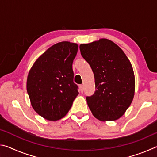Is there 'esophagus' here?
<instances>
[{"instance_id": "esophagus-1", "label": "esophagus", "mask_w": 157, "mask_h": 157, "mask_svg": "<svg viewBox=\"0 0 157 157\" xmlns=\"http://www.w3.org/2000/svg\"><path fill=\"white\" fill-rule=\"evenodd\" d=\"M79 90H80V91L82 93L84 91V86L83 85H79Z\"/></svg>"}]
</instances>
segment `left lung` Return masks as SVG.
I'll use <instances>...</instances> for the list:
<instances>
[{"instance_id": "1", "label": "left lung", "mask_w": 157, "mask_h": 157, "mask_svg": "<svg viewBox=\"0 0 157 157\" xmlns=\"http://www.w3.org/2000/svg\"><path fill=\"white\" fill-rule=\"evenodd\" d=\"M81 55L94 74L95 92L87 104L101 121H116L125 113L135 92L131 62L118 45L107 39L79 46Z\"/></svg>"}]
</instances>
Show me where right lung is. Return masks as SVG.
<instances>
[{"label":"right lung","instance_id":"right-lung-1","mask_svg":"<svg viewBox=\"0 0 157 157\" xmlns=\"http://www.w3.org/2000/svg\"><path fill=\"white\" fill-rule=\"evenodd\" d=\"M78 45L62 41L45 51L32 66L27 91L34 110L50 121L64 117L79 94L73 82V62Z\"/></svg>","mask_w":157,"mask_h":157}]
</instances>
